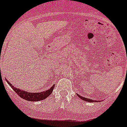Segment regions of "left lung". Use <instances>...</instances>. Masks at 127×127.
I'll list each match as a JSON object with an SVG mask.
<instances>
[{
	"label": "left lung",
	"instance_id": "1",
	"mask_svg": "<svg viewBox=\"0 0 127 127\" xmlns=\"http://www.w3.org/2000/svg\"><path fill=\"white\" fill-rule=\"evenodd\" d=\"M77 95L78 96V97L79 98H81V99H83V100H84V101H88V102H95V101H96V100H93V99H90V98H85V97L83 96H81L77 94Z\"/></svg>",
	"mask_w": 127,
	"mask_h": 127
}]
</instances>
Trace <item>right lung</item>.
Listing matches in <instances>:
<instances>
[{"label": "right lung", "instance_id": "obj_1", "mask_svg": "<svg viewBox=\"0 0 127 127\" xmlns=\"http://www.w3.org/2000/svg\"><path fill=\"white\" fill-rule=\"evenodd\" d=\"M6 81L7 83L10 85V87L13 89V90H14V92L17 93L20 97L26 99V100L30 101H38L46 99L47 97H48L51 94V93L53 91V89L54 88V85L49 90H47V91H45V92H39V93H30V92H26L24 90H20V89L13 86L7 80H6Z\"/></svg>", "mask_w": 127, "mask_h": 127}]
</instances>
